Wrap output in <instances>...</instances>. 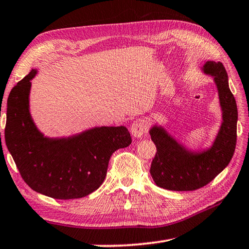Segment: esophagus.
I'll list each match as a JSON object with an SVG mask.
<instances>
[{"label":"esophagus","mask_w":249,"mask_h":249,"mask_svg":"<svg viewBox=\"0 0 249 249\" xmlns=\"http://www.w3.org/2000/svg\"><path fill=\"white\" fill-rule=\"evenodd\" d=\"M147 132H148V124L143 119H138L136 121H134L132 126H130V133H132L133 136L136 138L142 137V135L146 134Z\"/></svg>","instance_id":"34e87169"}]
</instances>
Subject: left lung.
Listing matches in <instances>:
<instances>
[{
	"label": "left lung",
	"instance_id": "left-lung-1",
	"mask_svg": "<svg viewBox=\"0 0 249 249\" xmlns=\"http://www.w3.org/2000/svg\"><path fill=\"white\" fill-rule=\"evenodd\" d=\"M203 71L214 77L223 122L213 144L202 152L185 149L162 127L153 126L150 136L157 147L150 174L159 187L186 192L206 186L231 161L236 146L237 106L229 87L228 73L221 62L208 61Z\"/></svg>",
	"mask_w": 249,
	"mask_h": 249
}]
</instances>
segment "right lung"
Listing matches in <instances>:
<instances>
[{"instance_id":"obj_1","label":"right lung","mask_w":249,"mask_h":249,"mask_svg":"<svg viewBox=\"0 0 249 249\" xmlns=\"http://www.w3.org/2000/svg\"><path fill=\"white\" fill-rule=\"evenodd\" d=\"M31 70L7 99L5 142L22 179L35 192L55 199H75L96 191L106 178L113 152L127 147L125 126L94 127L73 137L47 138L29 113Z\"/></svg>"}]
</instances>
